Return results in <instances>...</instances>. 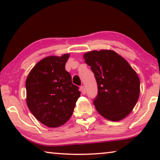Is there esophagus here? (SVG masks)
<instances>
[{"label":"esophagus","instance_id":"obj_1","mask_svg":"<svg viewBox=\"0 0 160 160\" xmlns=\"http://www.w3.org/2000/svg\"><path fill=\"white\" fill-rule=\"evenodd\" d=\"M80 90H81V92H82V94H86V89H85V87L84 86H82L80 87Z\"/></svg>","mask_w":160,"mask_h":160}]
</instances>
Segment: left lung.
I'll use <instances>...</instances> for the list:
<instances>
[{
  "label": "left lung",
  "instance_id": "left-lung-1",
  "mask_svg": "<svg viewBox=\"0 0 160 160\" xmlns=\"http://www.w3.org/2000/svg\"><path fill=\"white\" fill-rule=\"evenodd\" d=\"M83 57L97 81L98 93L93 103L98 112L113 122L128 117L139 98L140 79L136 72L113 50H94Z\"/></svg>",
  "mask_w": 160,
  "mask_h": 160
}]
</instances>
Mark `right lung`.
Masks as SVG:
<instances>
[{
  "label": "right lung",
  "instance_id": "obj_1",
  "mask_svg": "<svg viewBox=\"0 0 160 160\" xmlns=\"http://www.w3.org/2000/svg\"><path fill=\"white\" fill-rule=\"evenodd\" d=\"M69 54L49 56L39 61L25 82L26 102L32 115L49 128H58L68 121L80 97L65 71Z\"/></svg>",
  "mask_w": 160,
  "mask_h": 160
}]
</instances>
